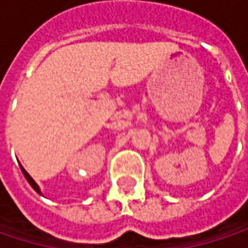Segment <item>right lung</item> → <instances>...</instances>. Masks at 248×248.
Wrapping results in <instances>:
<instances>
[{"mask_svg": "<svg viewBox=\"0 0 248 248\" xmlns=\"http://www.w3.org/2000/svg\"><path fill=\"white\" fill-rule=\"evenodd\" d=\"M20 168H21V171H23V173H24L25 179L28 181V184H30V185H31V186H32V188H34V189H35V191H37V192L40 194V188H38V185H37V184L34 182V179H32V178H31V176L28 175V172L25 171V170L23 168V167H21V165H20Z\"/></svg>", "mask_w": 248, "mask_h": 248, "instance_id": "right-lung-1", "label": "right lung"}]
</instances>
